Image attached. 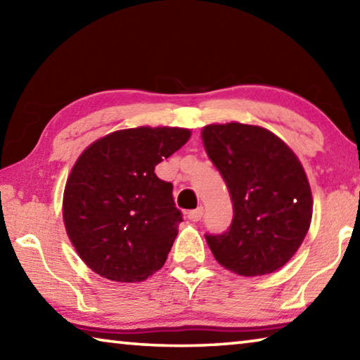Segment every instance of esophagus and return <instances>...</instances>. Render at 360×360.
<instances>
[{"label":"esophagus","instance_id":"34e87169","mask_svg":"<svg viewBox=\"0 0 360 360\" xmlns=\"http://www.w3.org/2000/svg\"><path fill=\"white\" fill-rule=\"evenodd\" d=\"M202 217H203L202 206H200V208H197V210H192V211L187 212V219H188V221H192V222H198Z\"/></svg>","mask_w":360,"mask_h":360}]
</instances>
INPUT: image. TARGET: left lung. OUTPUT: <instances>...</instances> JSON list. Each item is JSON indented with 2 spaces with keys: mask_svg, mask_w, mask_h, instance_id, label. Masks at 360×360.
Here are the masks:
<instances>
[{
  "mask_svg": "<svg viewBox=\"0 0 360 360\" xmlns=\"http://www.w3.org/2000/svg\"><path fill=\"white\" fill-rule=\"evenodd\" d=\"M202 139L233 203L229 230L205 235L212 255L241 276L276 271L297 252L311 224V188L300 160L257 125H206Z\"/></svg>",
  "mask_w": 360,
  "mask_h": 360,
  "instance_id": "8db88e82",
  "label": "left lung"
}]
</instances>
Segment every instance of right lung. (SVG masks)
<instances>
[{"label": "right lung", "mask_w": 360, "mask_h": 360, "mask_svg": "<svg viewBox=\"0 0 360 360\" xmlns=\"http://www.w3.org/2000/svg\"><path fill=\"white\" fill-rule=\"evenodd\" d=\"M191 138L178 127H138L96 139L72 167L63 193V221L72 246L96 275L139 283L168 257L181 211L173 184L155 165Z\"/></svg>", "instance_id": "right-lung-1"}]
</instances>
